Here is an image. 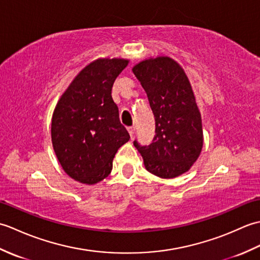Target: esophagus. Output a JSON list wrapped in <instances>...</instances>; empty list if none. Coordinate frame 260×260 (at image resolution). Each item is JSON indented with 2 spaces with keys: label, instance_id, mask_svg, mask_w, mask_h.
<instances>
[{
  "label": "esophagus",
  "instance_id": "esophagus-1",
  "mask_svg": "<svg viewBox=\"0 0 260 260\" xmlns=\"http://www.w3.org/2000/svg\"><path fill=\"white\" fill-rule=\"evenodd\" d=\"M128 133H129V135H131V137H133L134 136V134H135V127L134 126H131V127H128Z\"/></svg>",
  "mask_w": 260,
  "mask_h": 260
}]
</instances>
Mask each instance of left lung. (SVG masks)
<instances>
[{
  "label": "left lung",
  "instance_id": "1",
  "mask_svg": "<svg viewBox=\"0 0 260 260\" xmlns=\"http://www.w3.org/2000/svg\"><path fill=\"white\" fill-rule=\"evenodd\" d=\"M133 73L146 91L155 118V136L150 145L134 146L145 169L162 179L185 173L203 146L201 114L189 79L181 66L170 57L143 60Z\"/></svg>",
  "mask_w": 260,
  "mask_h": 260
}]
</instances>
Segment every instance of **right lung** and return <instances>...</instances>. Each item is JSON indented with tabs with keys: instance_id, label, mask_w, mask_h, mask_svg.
<instances>
[{
	"instance_id": "right-lung-1",
	"label": "right lung",
	"mask_w": 260,
	"mask_h": 260,
	"mask_svg": "<svg viewBox=\"0 0 260 260\" xmlns=\"http://www.w3.org/2000/svg\"><path fill=\"white\" fill-rule=\"evenodd\" d=\"M128 64L120 58L92 61L76 76L52 115L54 153L70 178L95 184L109 175L118 148L129 141L113 101L115 79Z\"/></svg>"
}]
</instances>
